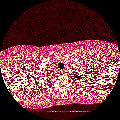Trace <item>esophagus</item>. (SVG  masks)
I'll list each match as a JSON object with an SVG mask.
<instances>
[{
  "mask_svg": "<svg viewBox=\"0 0 120 120\" xmlns=\"http://www.w3.org/2000/svg\"><path fill=\"white\" fill-rule=\"evenodd\" d=\"M60 72H63V70H60Z\"/></svg>",
  "mask_w": 120,
  "mask_h": 120,
  "instance_id": "esophagus-1",
  "label": "esophagus"
}]
</instances>
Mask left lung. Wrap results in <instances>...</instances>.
<instances>
[{"label": "left lung", "mask_w": 120, "mask_h": 120, "mask_svg": "<svg viewBox=\"0 0 120 120\" xmlns=\"http://www.w3.org/2000/svg\"><path fill=\"white\" fill-rule=\"evenodd\" d=\"M72 78L73 79H74L75 80H80V81H81V82H82L83 81V80H80V78H79V77H81V76H80V75H79V74H77V73H75V74H72ZM77 78V79H76V78Z\"/></svg>", "instance_id": "8db88e82"}]
</instances>
